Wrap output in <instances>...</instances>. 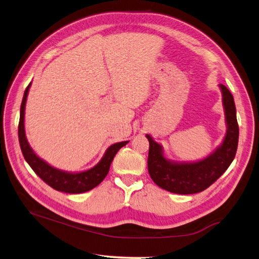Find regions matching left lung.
<instances>
[{"instance_id":"8db88e82","label":"left lung","mask_w":259,"mask_h":259,"mask_svg":"<svg viewBox=\"0 0 259 259\" xmlns=\"http://www.w3.org/2000/svg\"><path fill=\"white\" fill-rule=\"evenodd\" d=\"M223 102L226 112L227 135L223 145L205 160L194 163H172L162 155V149L149 135L148 171L151 179L160 188L179 195H190L203 191L226 171L233 162L238 146L239 128L236 118L233 95L221 84Z\"/></svg>"}]
</instances>
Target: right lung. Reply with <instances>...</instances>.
I'll return each instance as SVG.
<instances>
[{"label": "right lung", "instance_id": "obj_1", "mask_svg": "<svg viewBox=\"0 0 259 259\" xmlns=\"http://www.w3.org/2000/svg\"><path fill=\"white\" fill-rule=\"evenodd\" d=\"M31 83L26 87L24 91L23 100L21 104V113L19 121V141L21 146L22 153H23L26 162L30 164L38 177H40L47 185L52 187L53 189L58 191H63L67 194H81V192L89 191L95 188L101 181L106 178L109 172L110 164H111L115 153L119 151L120 148H122L128 144V141L118 142L108 148V150L104 153L101 161L96 167H93L87 171L79 174H69L61 171L56 168L51 167L46 161L38 158L31 147L27 144L25 133H24V110L26 97L29 93Z\"/></svg>", "mask_w": 259, "mask_h": 259}]
</instances>
